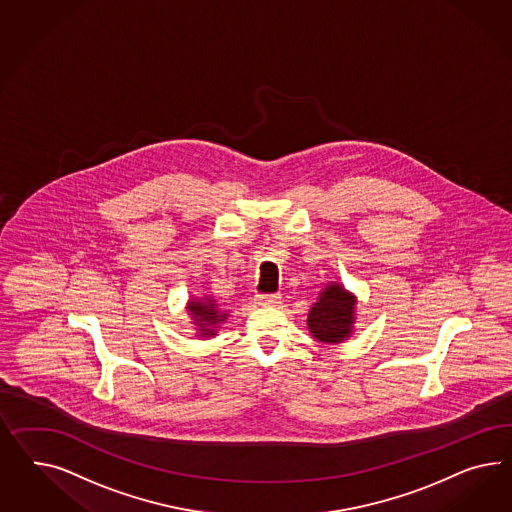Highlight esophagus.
I'll use <instances>...</instances> for the list:
<instances>
[{"label":"esophagus","mask_w":512,"mask_h":512,"mask_svg":"<svg viewBox=\"0 0 512 512\" xmlns=\"http://www.w3.org/2000/svg\"><path fill=\"white\" fill-rule=\"evenodd\" d=\"M255 304H259V306H278V304H281V296L257 295L255 296Z\"/></svg>","instance_id":"obj_1"}]
</instances>
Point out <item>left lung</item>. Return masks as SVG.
Masks as SVG:
<instances>
[{
  "label": "left lung",
  "instance_id": "obj_1",
  "mask_svg": "<svg viewBox=\"0 0 512 512\" xmlns=\"http://www.w3.org/2000/svg\"><path fill=\"white\" fill-rule=\"evenodd\" d=\"M355 306L357 296L345 291L340 283H328L308 313L311 336L325 343L347 340L355 325Z\"/></svg>",
  "mask_w": 512,
  "mask_h": 512
}]
</instances>
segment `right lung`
Returning a JSON list of instances; mask_svg holds the SVG:
<instances>
[{
    "mask_svg": "<svg viewBox=\"0 0 512 512\" xmlns=\"http://www.w3.org/2000/svg\"><path fill=\"white\" fill-rule=\"evenodd\" d=\"M187 311L202 338H214L217 328H221L229 319V311L221 310V306L210 296L191 298L187 302Z\"/></svg>",
    "mask_w": 512,
    "mask_h": 512,
    "instance_id": "obj_1",
    "label": "right lung"
}]
</instances>
